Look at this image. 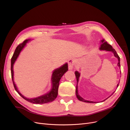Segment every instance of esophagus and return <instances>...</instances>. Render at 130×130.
<instances>
[{
    "label": "esophagus",
    "instance_id": "obj_1",
    "mask_svg": "<svg viewBox=\"0 0 130 130\" xmlns=\"http://www.w3.org/2000/svg\"><path fill=\"white\" fill-rule=\"evenodd\" d=\"M68 64H69V70H72L74 68V66L75 64V60L73 59H70L68 60Z\"/></svg>",
    "mask_w": 130,
    "mask_h": 130
}]
</instances>
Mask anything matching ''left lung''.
Masks as SVG:
<instances>
[{
  "mask_svg": "<svg viewBox=\"0 0 130 130\" xmlns=\"http://www.w3.org/2000/svg\"><path fill=\"white\" fill-rule=\"evenodd\" d=\"M99 49L100 50H105V51H106V52H111L113 53L115 57H116L118 59L117 66L119 67L120 69V67H121V66H120V58L119 57V56H118V54H117L116 52L115 51V50L114 48H112V47L111 45H110L109 44L107 43L106 41H105L104 39H103V40H101V45H100V47L99 48ZM120 74H121V72H120ZM75 76H76V81H77V84H76V87L75 93H76V95L77 99L80 101H83V102H85V103H98V102H95V101H90V100H88L84 99V98H83L81 96L80 94H78V81H79V79H80L81 74H80V72H78L77 71H76L75 72ZM119 83H120V81H119ZM119 83H118L117 84V86H116L117 88H117V87H118V85H119ZM114 92H115V91L112 92V94L111 95H110L108 97H107V98L103 100V101H100V102H103V101H105L106 99H107L108 98H109Z\"/></svg>",
  "mask_w": 130,
  "mask_h": 130,
  "instance_id": "left-lung-1",
  "label": "left lung"
}]
</instances>
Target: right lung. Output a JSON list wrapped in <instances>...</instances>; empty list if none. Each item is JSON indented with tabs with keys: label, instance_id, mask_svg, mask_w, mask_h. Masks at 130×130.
<instances>
[{
	"label": "right lung",
	"instance_id": "add662e5",
	"mask_svg": "<svg viewBox=\"0 0 130 130\" xmlns=\"http://www.w3.org/2000/svg\"><path fill=\"white\" fill-rule=\"evenodd\" d=\"M31 40L32 39H27V40H25L22 43L19 44V46L16 47L14 53L12 57V59H11V74H12V78L14 88L16 92H18L22 98L32 104H43L52 102V101H53L56 98V97H57L58 89L60 78L63 76L65 73L68 71V64L67 63H65L60 67H58L57 69H55L53 71L51 77V89H50V90L48 92L44 94L41 95L40 96L32 98H26L24 95L21 93L18 87H17L15 83L14 82L13 70L14 65L17 59L19 57L21 52L26 46V44Z\"/></svg>",
	"mask_w": 130,
	"mask_h": 130
}]
</instances>
